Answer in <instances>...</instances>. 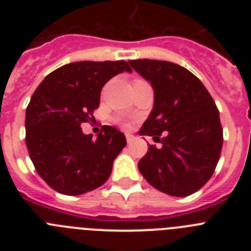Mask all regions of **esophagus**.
Masks as SVG:
<instances>
[{
	"mask_svg": "<svg viewBox=\"0 0 251 251\" xmlns=\"http://www.w3.org/2000/svg\"><path fill=\"white\" fill-rule=\"evenodd\" d=\"M126 138H127L128 143H130V142H132L133 139H134V137H133L132 134H126Z\"/></svg>",
	"mask_w": 251,
	"mask_h": 251,
	"instance_id": "esophagus-1",
	"label": "esophagus"
}]
</instances>
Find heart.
I'll return each instance as SVG.
<instances>
[{"label": "heart", "mask_w": 251, "mask_h": 251, "mask_svg": "<svg viewBox=\"0 0 251 251\" xmlns=\"http://www.w3.org/2000/svg\"><path fill=\"white\" fill-rule=\"evenodd\" d=\"M124 127H128V124H127V123H124Z\"/></svg>", "instance_id": "obj_1"}]
</instances>
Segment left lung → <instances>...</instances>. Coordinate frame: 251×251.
<instances>
[{
    "instance_id": "left-lung-1",
    "label": "left lung",
    "mask_w": 251,
    "mask_h": 251,
    "mask_svg": "<svg viewBox=\"0 0 251 251\" xmlns=\"http://www.w3.org/2000/svg\"><path fill=\"white\" fill-rule=\"evenodd\" d=\"M151 83L154 105L139 134L153 137L138 162L147 182L171 196L199 191L211 178L223 148L219 109L200 79L183 66L162 60H130Z\"/></svg>"
}]
</instances>
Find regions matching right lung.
<instances>
[{
	"label": "right lung",
	"instance_id": "1",
	"mask_svg": "<svg viewBox=\"0 0 251 251\" xmlns=\"http://www.w3.org/2000/svg\"><path fill=\"white\" fill-rule=\"evenodd\" d=\"M132 72L127 61H76L56 69L41 81L26 108V146L41 178L69 196L100 187L127 141L112 126L97 139L81 124L94 121L101 88L113 76Z\"/></svg>",
	"mask_w": 251,
	"mask_h": 251
}]
</instances>
